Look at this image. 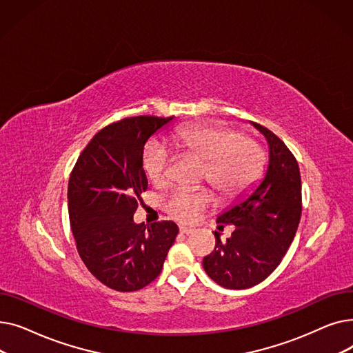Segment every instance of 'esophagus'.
Segmentation results:
<instances>
[{
  "label": "esophagus",
  "instance_id": "1",
  "mask_svg": "<svg viewBox=\"0 0 353 353\" xmlns=\"http://www.w3.org/2000/svg\"><path fill=\"white\" fill-rule=\"evenodd\" d=\"M179 230H180V233H181V234H192V233L194 232L193 229H190V228H184V226H180V229H179Z\"/></svg>",
  "mask_w": 353,
  "mask_h": 353
}]
</instances>
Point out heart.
I'll return each instance as SVG.
<instances>
[{"label": "heart", "mask_w": 353, "mask_h": 353, "mask_svg": "<svg viewBox=\"0 0 353 353\" xmlns=\"http://www.w3.org/2000/svg\"><path fill=\"white\" fill-rule=\"evenodd\" d=\"M173 148L206 160L203 179L208 180L223 199H234L250 189L262 176L265 154L254 139L239 134L234 128L216 121L192 123L176 128L167 137ZM172 156L157 143H147L143 167L154 184L170 177ZM214 194L210 189H177L163 201L164 210L180 221H192L210 208Z\"/></svg>", "instance_id": "obj_1"}]
</instances>
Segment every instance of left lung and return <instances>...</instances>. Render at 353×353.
<instances>
[{"label":"left lung","instance_id":"left-lung-1","mask_svg":"<svg viewBox=\"0 0 353 353\" xmlns=\"http://www.w3.org/2000/svg\"><path fill=\"white\" fill-rule=\"evenodd\" d=\"M253 125L269 143L266 176L248 199L217 217L221 228L234 225V230L226 242L214 232V250L203 259L210 279L228 289H248L263 282L282 262L302 216L298 160L269 128Z\"/></svg>","mask_w":353,"mask_h":353}]
</instances>
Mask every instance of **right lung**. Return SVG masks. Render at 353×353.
Instances as JSON below:
<instances>
[{
    "label": "right lung",
    "mask_w": 353,
    "mask_h": 353,
    "mask_svg": "<svg viewBox=\"0 0 353 353\" xmlns=\"http://www.w3.org/2000/svg\"><path fill=\"white\" fill-rule=\"evenodd\" d=\"M172 117H125L101 128L74 164L68 216L81 261L117 292H136L160 274L179 228L170 220L136 225L133 214L147 190L145 141Z\"/></svg>",
    "instance_id": "right-lung-1"
}]
</instances>
